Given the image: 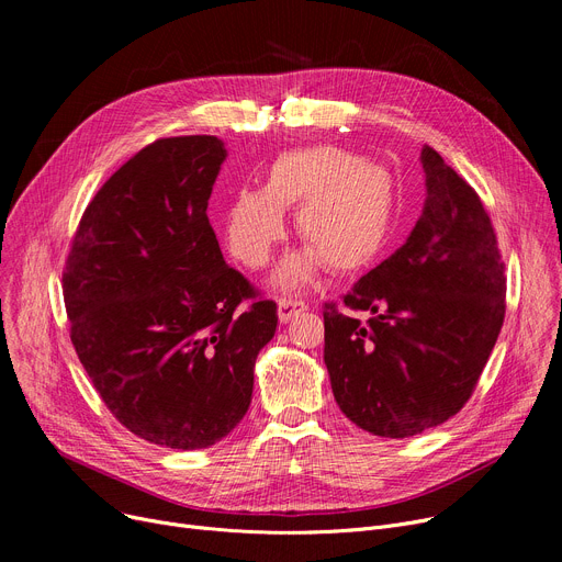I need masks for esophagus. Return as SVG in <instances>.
Instances as JSON below:
<instances>
[{"label": "esophagus", "mask_w": 562, "mask_h": 562, "mask_svg": "<svg viewBox=\"0 0 562 562\" xmlns=\"http://www.w3.org/2000/svg\"><path fill=\"white\" fill-rule=\"evenodd\" d=\"M307 312V303L305 301H291V299H282L278 303V316H280V323H289L293 316H299Z\"/></svg>", "instance_id": "obj_1"}]
</instances>
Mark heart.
<instances>
[{"label":"heart","mask_w":562,"mask_h":562,"mask_svg":"<svg viewBox=\"0 0 562 562\" xmlns=\"http://www.w3.org/2000/svg\"><path fill=\"white\" fill-rule=\"evenodd\" d=\"M286 210L310 248L289 255L276 273L282 289L305 286L328 261L337 273L369 266L385 246L394 216L390 172L335 145L282 153L266 168L261 189H241L227 206L229 252L261 269L284 236Z\"/></svg>","instance_id":"1"}]
</instances>
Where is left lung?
Instances as JSON below:
<instances>
[{"label": "left lung", "instance_id": "8db88e82", "mask_svg": "<svg viewBox=\"0 0 562 562\" xmlns=\"http://www.w3.org/2000/svg\"><path fill=\"white\" fill-rule=\"evenodd\" d=\"M426 204L407 241L326 303V360L344 415L378 437H412L462 409L506 316V276L479 198L432 147Z\"/></svg>", "mask_w": 562, "mask_h": 562}]
</instances>
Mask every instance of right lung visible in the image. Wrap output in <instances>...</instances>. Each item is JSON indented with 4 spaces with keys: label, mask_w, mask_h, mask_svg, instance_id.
I'll return each mask as SVG.
<instances>
[{
    "label": "right lung",
    "mask_w": 562,
    "mask_h": 562,
    "mask_svg": "<svg viewBox=\"0 0 562 562\" xmlns=\"http://www.w3.org/2000/svg\"><path fill=\"white\" fill-rule=\"evenodd\" d=\"M216 136L143 147L95 193L64 271L70 339L111 415L168 449H206L244 419L273 301L223 259L206 204Z\"/></svg>",
    "instance_id": "1"
}]
</instances>
